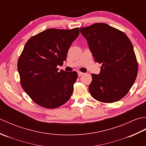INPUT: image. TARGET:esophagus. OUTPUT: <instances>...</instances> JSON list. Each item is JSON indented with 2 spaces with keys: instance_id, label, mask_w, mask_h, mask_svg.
<instances>
[{
  "instance_id": "obj_1",
  "label": "esophagus",
  "mask_w": 146,
  "mask_h": 146,
  "mask_svg": "<svg viewBox=\"0 0 146 146\" xmlns=\"http://www.w3.org/2000/svg\"><path fill=\"white\" fill-rule=\"evenodd\" d=\"M83 73H82V72H80V71H78V76H82L83 75Z\"/></svg>"
}]
</instances>
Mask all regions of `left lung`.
Listing matches in <instances>:
<instances>
[{
  "mask_svg": "<svg viewBox=\"0 0 146 146\" xmlns=\"http://www.w3.org/2000/svg\"><path fill=\"white\" fill-rule=\"evenodd\" d=\"M95 61L102 63L98 75L92 74L89 91L95 100L113 103L124 97L137 75V59L125 34L105 23L80 28Z\"/></svg>",
  "mask_w": 146,
  "mask_h": 146,
  "instance_id": "left-lung-1",
  "label": "left lung"
}]
</instances>
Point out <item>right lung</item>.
Here are the masks:
<instances>
[{"instance_id": "right-lung-1", "label": "right lung", "mask_w": 146, "mask_h": 146, "mask_svg": "<svg viewBox=\"0 0 146 146\" xmlns=\"http://www.w3.org/2000/svg\"><path fill=\"white\" fill-rule=\"evenodd\" d=\"M79 28L49 29L31 37L19 58L21 84L36 104L55 108L70 98L78 74L58 71L66 60L71 44L79 35Z\"/></svg>"}]
</instances>
